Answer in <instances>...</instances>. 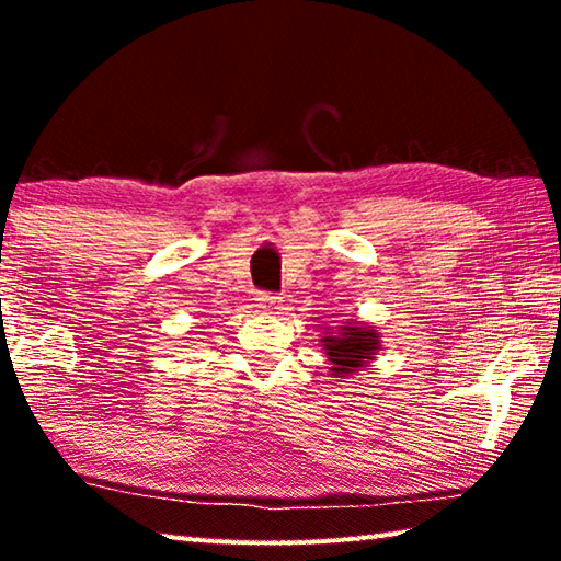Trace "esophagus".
I'll return each mask as SVG.
<instances>
[{"label": "esophagus", "instance_id": "obj_1", "mask_svg": "<svg viewBox=\"0 0 561 561\" xmlns=\"http://www.w3.org/2000/svg\"><path fill=\"white\" fill-rule=\"evenodd\" d=\"M257 301H260V309L270 311V314H272V311H277L279 304H282V299L274 297V294H260Z\"/></svg>", "mask_w": 561, "mask_h": 561}]
</instances>
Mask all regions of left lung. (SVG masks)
Returning a JSON list of instances; mask_svg holds the SVG:
<instances>
[{"label": "left lung", "mask_w": 561, "mask_h": 561, "mask_svg": "<svg viewBox=\"0 0 561 561\" xmlns=\"http://www.w3.org/2000/svg\"><path fill=\"white\" fill-rule=\"evenodd\" d=\"M321 346L331 364V376L348 378L378 356L381 334L364 321H344V327L327 329V334L321 336Z\"/></svg>", "instance_id": "left-lung-1"}]
</instances>
